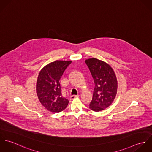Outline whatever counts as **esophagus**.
Segmentation results:
<instances>
[{
  "instance_id": "esophagus-1",
  "label": "esophagus",
  "mask_w": 152,
  "mask_h": 152,
  "mask_svg": "<svg viewBox=\"0 0 152 152\" xmlns=\"http://www.w3.org/2000/svg\"><path fill=\"white\" fill-rule=\"evenodd\" d=\"M78 97H79V95H71V96H70V99H73L76 98H78Z\"/></svg>"
}]
</instances>
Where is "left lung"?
<instances>
[{"instance_id":"left-lung-1","label":"left lung","mask_w":152,"mask_h":152,"mask_svg":"<svg viewBox=\"0 0 152 152\" xmlns=\"http://www.w3.org/2000/svg\"><path fill=\"white\" fill-rule=\"evenodd\" d=\"M95 83L89 108L99 112L108 108L114 101L118 89V81L112 68L95 58L86 60Z\"/></svg>"}]
</instances>
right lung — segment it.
Listing matches in <instances>:
<instances>
[{
	"label": "right lung",
	"instance_id": "add662e5",
	"mask_svg": "<svg viewBox=\"0 0 152 152\" xmlns=\"http://www.w3.org/2000/svg\"><path fill=\"white\" fill-rule=\"evenodd\" d=\"M71 61L56 60L44 66L39 72L36 92L42 105L48 111L57 113L64 110L69 101L61 94L60 79Z\"/></svg>",
	"mask_w": 152,
	"mask_h": 152
}]
</instances>
